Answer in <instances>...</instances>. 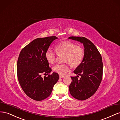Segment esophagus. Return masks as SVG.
Segmentation results:
<instances>
[{
    "instance_id": "1",
    "label": "esophagus",
    "mask_w": 120,
    "mask_h": 120,
    "mask_svg": "<svg viewBox=\"0 0 120 120\" xmlns=\"http://www.w3.org/2000/svg\"><path fill=\"white\" fill-rule=\"evenodd\" d=\"M64 77V75H59V77H60V78H63Z\"/></svg>"
}]
</instances>
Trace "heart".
<instances>
[{
  "label": "heart",
  "mask_w": 120,
  "mask_h": 120,
  "mask_svg": "<svg viewBox=\"0 0 120 120\" xmlns=\"http://www.w3.org/2000/svg\"><path fill=\"white\" fill-rule=\"evenodd\" d=\"M55 50L58 55L64 54L65 64H58L54 66L53 70L60 75L66 74L71 69L70 64L76 67L82 63L84 57V50L80 45H76L70 41H64L56 44ZM45 58L50 64H53L56 61V54L50 49L45 52Z\"/></svg>",
  "instance_id": "obj_1"
}]
</instances>
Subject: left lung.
Segmentation results:
<instances>
[{
	"label": "left lung",
	"instance_id": "1",
	"mask_svg": "<svg viewBox=\"0 0 120 120\" xmlns=\"http://www.w3.org/2000/svg\"><path fill=\"white\" fill-rule=\"evenodd\" d=\"M68 39L80 42L84 47V59L74 71L75 74L81 77L79 79L78 75L71 77L72 82L69 88L73 98L84 101L95 94L101 83L103 72L101 56L95 46L86 38L70 37Z\"/></svg>",
	"mask_w": 120,
	"mask_h": 120
}]
</instances>
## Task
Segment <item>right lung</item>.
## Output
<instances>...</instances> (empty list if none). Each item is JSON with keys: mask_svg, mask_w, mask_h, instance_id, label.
<instances>
[{"mask_svg": "<svg viewBox=\"0 0 120 120\" xmlns=\"http://www.w3.org/2000/svg\"><path fill=\"white\" fill-rule=\"evenodd\" d=\"M57 39L55 36L37 38L19 53L17 62L18 80L25 93L34 100L41 101L50 96L59 79L57 73L49 74L52 69L45 56L51 44ZM42 74L48 76L42 78Z\"/></svg>", "mask_w": 120, "mask_h": 120, "instance_id": "right-lung-1", "label": "right lung"}]
</instances>
